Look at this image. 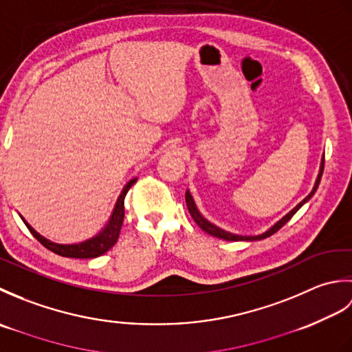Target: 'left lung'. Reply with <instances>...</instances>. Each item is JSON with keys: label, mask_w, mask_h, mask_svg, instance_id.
<instances>
[{"label": "left lung", "mask_w": 352, "mask_h": 352, "mask_svg": "<svg viewBox=\"0 0 352 352\" xmlns=\"http://www.w3.org/2000/svg\"><path fill=\"white\" fill-rule=\"evenodd\" d=\"M322 172H324V157H322V162H320V169H319V174H318L316 182H315V186H313V189H311V192L309 193V195L305 197L296 207L292 208V210H290L286 216H283V218H281L280 221H276V222L274 223V226H272L271 228H269L267 231H265V233H261V234H257V236H239V234H233V233H230V231L222 230V228H219V227H216L214 223L208 222V221L204 218V216L199 213L198 207H197V204H195V201H193V198H192L189 190H186V204H188L189 213H190V216L193 218V221L197 222V226H198L201 230H203V231H206V233L210 234V236L222 239V241H231V242H237V241H260V239H266V237H269V236H272L274 233H276V231H278V230L284 226V223H286V222L292 218V216H294L305 203H307V201H309L313 195H315V192H316L318 186H319V183H320V177H322Z\"/></svg>", "instance_id": "8db88e82"}]
</instances>
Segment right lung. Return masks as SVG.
<instances>
[{
    "mask_svg": "<svg viewBox=\"0 0 352 352\" xmlns=\"http://www.w3.org/2000/svg\"><path fill=\"white\" fill-rule=\"evenodd\" d=\"M136 180H138V178H131V180L124 186L121 195H119L118 199H116L113 212H111L110 218L106 223V227H104L98 234L91 237V239H87V241H85V242L71 243V245L54 243V242L48 241V239H45L43 236L37 233V231L32 226H30V223L24 218H22V216H21V219L24 221L27 228L30 230V233H32L37 239V241H39L45 246V248H48L50 251L58 254V256L71 257V258H95V257H100V256H102L104 252H107L118 241L119 233H121L122 222H124V198H125L126 192H129L131 186L136 183Z\"/></svg>",
    "mask_w": 352,
    "mask_h": 352,
    "instance_id": "1",
    "label": "right lung"
}]
</instances>
